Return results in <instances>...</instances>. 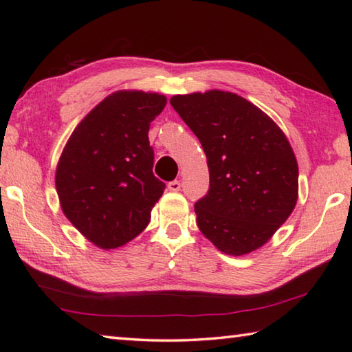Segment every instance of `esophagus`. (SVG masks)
Masks as SVG:
<instances>
[{
    "label": "esophagus",
    "instance_id": "obj_1",
    "mask_svg": "<svg viewBox=\"0 0 352 352\" xmlns=\"http://www.w3.org/2000/svg\"><path fill=\"white\" fill-rule=\"evenodd\" d=\"M168 189H169L170 192H178V190L182 189V183H180V182H177V180L170 182V183L168 184Z\"/></svg>",
    "mask_w": 352,
    "mask_h": 352
}]
</instances>
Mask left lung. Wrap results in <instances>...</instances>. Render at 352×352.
I'll list each match as a JSON object with an SVG mask.
<instances>
[{"label":"left lung","instance_id":"left-lung-1","mask_svg":"<svg viewBox=\"0 0 352 352\" xmlns=\"http://www.w3.org/2000/svg\"><path fill=\"white\" fill-rule=\"evenodd\" d=\"M170 106L207 157L210 189L195 203L199 231L228 256L258 250L296 206L298 162L286 134L233 92L174 95Z\"/></svg>","mask_w":352,"mask_h":352}]
</instances>
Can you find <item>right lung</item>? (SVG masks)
I'll return each instance as SVG.
<instances>
[{"instance_id": "add662e5", "label": "right lung", "mask_w": 352, "mask_h": 352, "mask_svg": "<svg viewBox=\"0 0 352 352\" xmlns=\"http://www.w3.org/2000/svg\"><path fill=\"white\" fill-rule=\"evenodd\" d=\"M166 96L118 91L81 119L56 169L66 218L101 250L121 248L146 228L164 190L153 174L149 125Z\"/></svg>"}]
</instances>
